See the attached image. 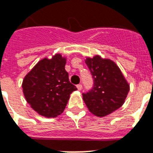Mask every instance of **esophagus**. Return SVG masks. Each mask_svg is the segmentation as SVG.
<instances>
[{
	"label": "esophagus",
	"mask_w": 153,
	"mask_h": 153,
	"mask_svg": "<svg viewBox=\"0 0 153 153\" xmlns=\"http://www.w3.org/2000/svg\"><path fill=\"white\" fill-rule=\"evenodd\" d=\"M77 88H78V90H81L82 88V84H79V85H77Z\"/></svg>",
	"instance_id": "obj_1"
}]
</instances>
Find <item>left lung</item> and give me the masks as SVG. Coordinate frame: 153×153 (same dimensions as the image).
<instances>
[{"instance_id":"obj_1","label":"left lung","mask_w":153,"mask_h":153,"mask_svg":"<svg viewBox=\"0 0 153 153\" xmlns=\"http://www.w3.org/2000/svg\"><path fill=\"white\" fill-rule=\"evenodd\" d=\"M85 64L92 73L94 86L83 93L88 110L97 117L112 114L124 103L130 85L116 63L100 55L87 57Z\"/></svg>"}]
</instances>
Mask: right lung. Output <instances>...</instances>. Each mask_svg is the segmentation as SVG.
<instances>
[{
    "mask_svg": "<svg viewBox=\"0 0 153 153\" xmlns=\"http://www.w3.org/2000/svg\"><path fill=\"white\" fill-rule=\"evenodd\" d=\"M66 57L56 53L37 63L22 81L27 102L39 115L56 117L65 109L70 95L77 88L69 82Z\"/></svg>",
    "mask_w": 153,
    "mask_h": 153,
    "instance_id": "right-lung-1",
    "label": "right lung"
}]
</instances>
